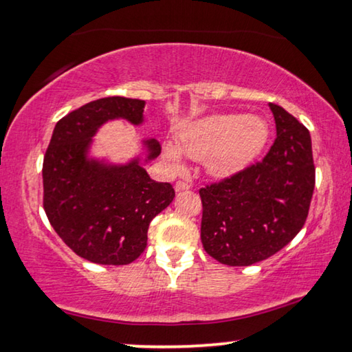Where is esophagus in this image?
Returning <instances> with one entry per match:
<instances>
[{
    "instance_id": "obj_1",
    "label": "esophagus",
    "mask_w": 352,
    "mask_h": 352,
    "mask_svg": "<svg viewBox=\"0 0 352 352\" xmlns=\"http://www.w3.org/2000/svg\"><path fill=\"white\" fill-rule=\"evenodd\" d=\"M192 188V186L188 182H182V181H179V182H176V186H175V190L179 193V192H186V190H190Z\"/></svg>"
}]
</instances>
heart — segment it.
Masks as SVG:
<instances>
[{"label": "heart", "mask_w": 352, "mask_h": 352, "mask_svg": "<svg viewBox=\"0 0 352 352\" xmlns=\"http://www.w3.org/2000/svg\"><path fill=\"white\" fill-rule=\"evenodd\" d=\"M269 138V126L261 116L217 113L186 124L177 133V148L165 144L164 157L173 171L181 173L184 160H204L210 176L231 177L255 160Z\"/></svg>", "instance_id": "1"}]
</instances>
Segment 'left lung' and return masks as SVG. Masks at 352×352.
<instances>
[{"instance_id":"1","label":"left lung","mask_w":352,"mask_h":352,"mask_svg":"<svg viewBox=\"0 0 352 352\" xmlns=\"http://www.w3.org/2000/svg\"><path fill=\"white\" fill-rule=\"evenodd\" d=\"M277 138L263 162L199 190L201 242L226 266H250L289 244L304 226L315 188L310 132L269 104Z\"/></svg>"}]
</instances>
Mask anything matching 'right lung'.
Listing matches in <instances>:
<instances>
[{
  "label": "right lung",
  "instance_id": "right-lung-1",
  "mask_svg": "<svg viewBox=\"0 0 352 352\" xmlns=\"http://www.w3.org/2000/svg\"><path fill=\"white\" fill-rule=\"evenodd\" d=\"M144 100L104 97L56 122L44 157V209L53 230L78 256L122 266L146 248L151 220L175 198L168 182H155L144 166L160 154L154 138L140 140L127 162L93 153L107 122L144 124Z\"/></svg>",
  "mask_w": 352,
  "mask_h": 352
}]
</instances>
